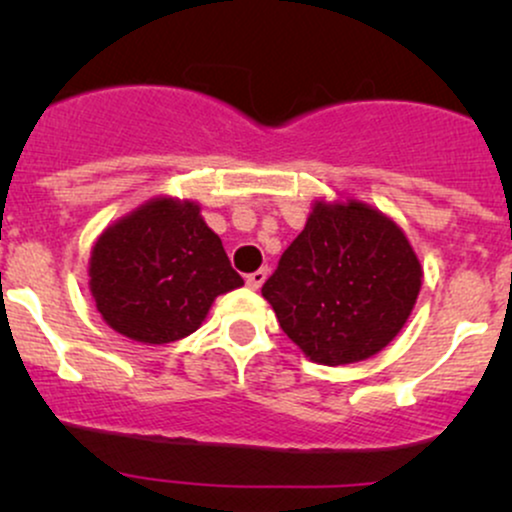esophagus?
<instances>
[{"instance_id":"34e87169","label":"esophagus","mask_w":512,"mask_h":512,"mask_svg":"<svg viewBox=\"0 0 512 512\" xmlns=\"http://www.w3.org/2000/svg\"><path fill=\"white\" fill-rule=\"evenodd\" d=\"M264 279H267V269H257V272L248 274V279H245V281H248V286L252 291H257L264 284Z\"/></svg>"}]
</instances>
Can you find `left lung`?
Here are the masks:
<instances>
[{"label": "left lung", "instance_id": "obj_1", "mask_svg": "<svg viewBox=\"0 0 512 512\" xmlns=\"http://www.w3.org/2000/svg\"><path fill=\"white\" fill-rule=\"evenodd\" d=\"M421 279L419 257L390 216L358 199H315L262 296L310 361L346 366L397 337Z\"/></svg>", "mask_w": 512, "mask_h": 512}]
</instances>
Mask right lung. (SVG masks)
Returning a JSON list of instances; mask_svg holds the SVG:
<instances>
[{"mask_svg":"<svg viewBox=\"0 0 512 512\" xmlns=\"http://www.w3.org/2000/svg\"><path fill=\"white\" fill-rule=\"evenodd\" d=\"M98 313L132 342L170 344L207 317L216 296L243 286L221 238L190 199L156 197L98 236L88 260Z\"/></svg>","mask_w":512,"mask_h":512,"instance_id":"add662e5","label":"right lung"}]
</instances>
